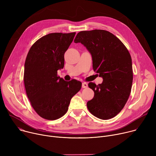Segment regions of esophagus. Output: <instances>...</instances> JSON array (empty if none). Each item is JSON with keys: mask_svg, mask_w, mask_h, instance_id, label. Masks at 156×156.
Masks as SVG:
<instances>
[{"mask_svg": "<svg viewBox=\"0 0 156 156\" xmlns=\"http://www.w3.org/2000/svg\"><path fill=\"white\" fill-rule=\"evenodd\" d=\"M87 83H85V82H84V83H82V87L83 88H86L87 87Z\"/></svg>", "mask_w": 156, "mask_h": 156, "instance_id": "34e87169", "label": "esophagus"}]
</instances>
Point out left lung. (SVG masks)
I'll list each match as a JSON object with an SVG mask.
<instances>
[{
    "label": "left lung",
    "mask_w": 156,
    "mask_h": 156,
    "mask_svg": "<svg viewBox=\"0 0 156 156\" xmlns=\"http://www.w3.org/2000/svg\"><path fill=\"white\" fill-rule=\"evenodd\" d=\"M81 42L92 55L94 72L103 78L101 84L90 82L94 98L87 102L89 111L102 120L116 116L126 104L133 83L131 55L123 42L102 30L79 32L75 40Z\"/></svg>",
    "instance_id": "8db88e82"
}]
</instances>
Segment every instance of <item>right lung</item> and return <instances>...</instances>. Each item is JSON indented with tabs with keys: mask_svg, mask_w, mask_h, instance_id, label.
<instances>
[{
	"mask_svg": "<svg viewBox=\"0 0 156 156\" xmlns=\"http://www.w3.org/2000/svg\"><path fill=\"white\" fill-rule=\"evenodd\" d=\"M76 33H53L31 47L25 63L24 83L27 96L42 118L54 120L67 112L71 99L81 87L76 80L65 81L57 75L64 66V54Z\"/></svg>",
	"mask_w": 156,
	"mask_h": 156,
	"instance_id": "obj_1",
	"label": "right lung"
}]
</instances>
